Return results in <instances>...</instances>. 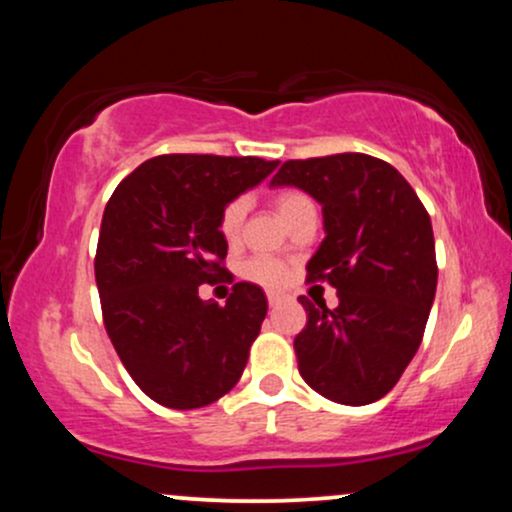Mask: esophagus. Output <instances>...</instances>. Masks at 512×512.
<instances>
[{
    "label": "esophagus",
    "mask_w": 512,
    "mask_h": 512,
    "mask_svg": "<svg viewBox=\"0 0 512 512\" xmlns=\"http://www.w3.org/2000/svg\"><path fill=\"white\" fill-rule=\"evenodd\" d=\"M267 301H269V305H279L281 301H284V293H279V291H267Z\"/></svg>",
    "instance_id": "34e87169"
}]
</instances>
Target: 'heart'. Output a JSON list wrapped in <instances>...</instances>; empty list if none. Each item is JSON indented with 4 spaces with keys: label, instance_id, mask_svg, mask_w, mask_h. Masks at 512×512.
<instances>
[{
    "label": "heart",
    "instance_id": "b5f03b06",
    "mask_svg": "<svg viewBox=\"0 0 512 512\" xmlns=\"http://www.w3.org/2000/svg\"><path fill=\"white\" fill-rule=\"evenodd\" d=\"M274 207L279 211V216L286 223H291L298 214L303 211L315 209L313 199H310L305 192L293 190V187H286V190H279L274 195ZM245 211H248V204L245 199H233V202L226 204V209L221 211L219 219V231L221 236L228 240V243H236L240 238V231H243ZM245 279L255 281V284L262 286H276L286 279V267L274 257H255L243 267Z\"/></svg>",
    "mask_w": 512,
    "mask_h": 512
}]
</instances>
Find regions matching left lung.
Instances as JSON below:
<instances>
[{"label": "left lung", "instance_id": "left-lung-1", "mask_svg": "<svg viewBox=\"0 0 512 512\" xmlns=\"http://www.w3.org/2000/svg\"><path fill=\"white\" fill-rule=\"evenodd\" d=\"M269 185L320 202L325 240L305 269L339 296L334 310L301 296V378L351 407L385 397L419 351L436 298L431 216L397 168L366 154L286 161Z\"/></svg>", "mask_w": 512, "mask_h": 512}]
</instances>
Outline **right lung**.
<instances>
[{"mask_svg":"<svg viewBox=\"0 0 512 512\" xmlns=\"http://www.w3.org/2000/svg\"><path fill=\"white\" fill-rule=\"evenodd\" d=\"M276 166L255 156H156L105 204L96 250L105 330L134 383L163 407H207L243 375L267 315L264 291L238 281L219 305L202 301L199 286L233 281L221 211Z\"/></svg>","mask_w":512,"mask_h":512,"instance_id":"1","label":"right lung"}]
</instances>
